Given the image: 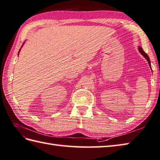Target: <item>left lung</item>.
<instances>
[{
    "instance_id": "obj_1",
    "label": "left lung",
    "mask_w": 160,
    "mask_h": 160,
    "mask_svg": "<svg viewBox=\"0 0 160 160\" xmlns=\"http://www.w3.org/2000/svg\"><path fill=\"white\" fill-rule=\"evenodd\" d=\"M139 52L142 53V55H143V57H144L147 60H148V64H149V66L150 67H151V61H150V58H149V57H148V55L146 54V53L143 51V48H142V47H139Z\"/></svg>"
}]
</instances>
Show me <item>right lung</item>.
Wrapping results in <instances>:
<instances>
[{"mask_svg":"<svg viewBox=\"0 0 160 160\" xmlns=\"http://www.w3.org/2000/svg\"><path fill=\"white\" fill-rule=\"evenodd\" d=\"M19 51H20V50H19ZM19 51H18V53H19Z\"/></svg>","mask_w":160,"mask_h":160,"instance_id":"right-lung-1","label":"right lung"}]
</instances>
